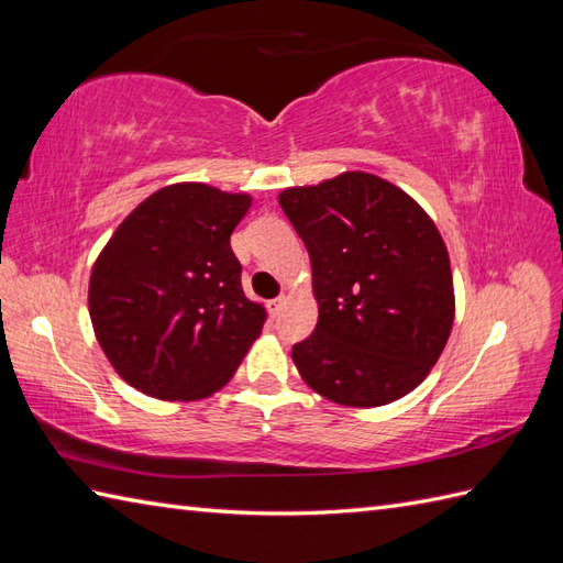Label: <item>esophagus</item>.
<instances>
[{
  "label": "esophagus",
  "mask_w": 563,
  "mask_h": 563,
  "mask_svg": "<svg viewBox=\"0 0 563 563\" xmlns=\"http://www.w3.org/2000/svg\"><path fill=\"white\" fill-rule=\"evenodd\" d=\"M285 302H288V297H285V295H280V297H275V300H271V312H273V314H278V312H280V309L285 307Z\"/></svg>",
  "instance_id": "obj_1"
}]
</instances>
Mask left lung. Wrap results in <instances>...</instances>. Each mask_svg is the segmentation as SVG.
<instances>
[{
    "label": "left lung",
    "instance_id": "obj_1",
    "mask_svg": "<svg viewBox=\"0 0 563 563\" xmlns=\"http://www.w3.org/2000/svg\"><path fill=\"white\" fill-rule=\"evenodd\" d=\"M280 208L309 251L319 305L314 333L292 345L302 379L343 406L401 399L438 363L454 319L438 227L363 172L283 190Z\"/></svg>",
    "mask_w": 563,
    "mask_h": 563
}]
</instances>
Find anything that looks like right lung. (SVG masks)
Here are the masks:
<instances>
[{
	"mask_svg": "<svg viewBox=\"0 0 563 563\" xmlns=\"http://www.w3.org/2000/svg\"><path fill=\"white\" fill-rule=\"evenodd\" d=\"M251 198L206 184L152 194L106 244L89 280L99 345L128 385L190 401L230 382L266 321L242 288L230 236Z\"/></svg>",
	"mask_w": 563,
	"mask_h": 563,
	"instance_id": "obj_1",
	"label": "right lung"
}]
</instances>
